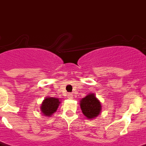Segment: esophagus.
Wrapping results in <instances>:
<instances>
[{"mask_svg": "<svg viewBox=\"0 0 146 146\" xmlns=\"http://www.w3.org/2000/svg\"><path fill=\"white\" fill-rule=\"evenodd\" d=\"M67 98H68L69 99H73V94L69 93L68 95H67Z\"/></svg>", "mask_w": 146, "mask_h": 146, "instance_id": "1", "label": "esophagus"}]
</instances>
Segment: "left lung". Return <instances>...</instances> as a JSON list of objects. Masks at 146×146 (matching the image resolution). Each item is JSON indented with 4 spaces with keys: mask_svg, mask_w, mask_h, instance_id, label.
I'll list each match as a JSON object with an SVG mask.
<instances>
[{
    "mask_svg": "<svg viewBox=\"0 0 146 146\" xmlns=\"http://www.w3.org/2000/svg\"><path fill=\"white\" fill-rule=\"evenodd\" d=\"M80 108L82 113L88 119L96 117L101 112L102 105L99 100L92 93L89 94L80 101Z\"/></svg>",
    "mask_w": 146,
    "mask_h": 146,
    "instance_id": "1",
    "label": "left lung"
}]
</instances>
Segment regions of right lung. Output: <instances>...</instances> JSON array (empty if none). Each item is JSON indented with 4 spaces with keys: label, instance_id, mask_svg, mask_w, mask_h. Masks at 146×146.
<instances>
[{
    "label": "right lung",
    "instance_id": "1",
    "mask_svg": "<svg viewBox=\"0 0 146 146\" xmlns=\"http://www.w3.org/2000/svg\"><path fill=\"white\" fill-rule=\"evenodd\" d=\"M60 102L58 98L47 97L41 105V111L44 116L50 117L57 110Z\"/></svg>",
    "mask_w": 146,
    "mask_h": 146
}]
</instances>
